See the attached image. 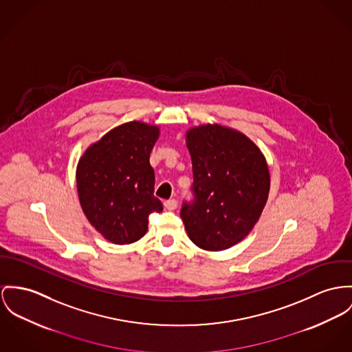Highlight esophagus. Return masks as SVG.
I'll return each instance as SVG.
<instances>
[{
    "mask_svg": "<svg viewBox=\"0 0 352 352\" xmlns=\"http://www.w3.org/2000/svg\"><path fill=\"white\" fill-rule=\"evenodd\" d=\"M163 205L167 210H175L177 206H178V201L177 199H167V201L163 202Z\"/></svg>",
    "mask_w": 352,
    "mask_h": 352,
    "instance_id": "esophagus-1",
    "label": "esophagus"
}]
</instances>
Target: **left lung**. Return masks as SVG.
Here are the masks:
<instances>
[{
	"instance_id": "1",
	"label": "left lung",
	"mask_w": 352,
	"mask_h": 352,
	"mask_svg": "<svg viewBox=\"0 0 352 352\" xmlns=\"http://www.w3.org/2000/svg\"><path fill=\"white\" fill-rule=\"evenodd\" d=\"M186 142L192 185L181 218L197 246L228 249L249 234L267 204L265 158L246 136L218 124L191 129Z\"/></svg>"
}]
</instances>
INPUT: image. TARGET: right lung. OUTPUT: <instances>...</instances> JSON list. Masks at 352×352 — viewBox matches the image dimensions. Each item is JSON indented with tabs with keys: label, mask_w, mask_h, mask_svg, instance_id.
<instances>
[{
	"label": "right lung",
	"mask_w": 352,
	"mask_h": 352,
	"mask_svg": "<svg viewBox=\"0 0 352 352\" xmlns=\"http://www.w3.org/2000/svg\"><path fill=\"white\" fill-rule=\"evenodd\" d=\"M160 130L130 122L111 130L81 157L76 171L81 208L109 241L133 243L147 232L148 216L162 212L154 197L150 153Z\"/></svg>",
	"instance_id": "1"
}]
</instances>
